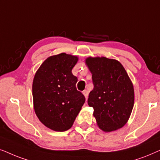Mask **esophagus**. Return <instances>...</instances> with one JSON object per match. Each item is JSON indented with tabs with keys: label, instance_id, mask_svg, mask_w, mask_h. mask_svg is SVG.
<instances>
[{
	"label": "esophagus",
	"instance_id": "34e87169",
	"mask_svg": "<svg viewBox=\"0 0 160 160\" xmlns=\"http://www.w3.org/2000/svg\"><path fill=\"white\" fill-rule=\"evenodd\" d=\"M82 93H83V95L85 96V97H86V99L87 100L88 99V91L87 90H85L82 91Z\"/></svg>",
	"mask_w": 160,
	"mask_h": 160
}]
</instances>
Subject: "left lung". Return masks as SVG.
<instances>
[{
	"instance_id": "left-lung-1",
	"label": "left lung",
	"mask_w": 160,
	"mask_h": 160,
	"mask_svg": "<svg viewBox=\"0 0 160 160\" xmlns=\"http://www.w3.org/2000/svg\"><path fill=\"white\" fill-rule=\"evenodd\" d=\"M92 74L93 88L88 104L93 108L97 126L105 132L122 128L133 109L132 82L122 64L106 57H88L85 61Z\"/></svg>"
}]
</instances>
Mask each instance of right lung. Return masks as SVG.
Here are the masks:
<instances>
[{"label": "right lung", "mask_w": 160, "mask_h": 160, "mask_svg": "<svg viewBox=\"0 0 160 160\" xmlns=\"http://www.w3.org/2000/svg\"><path fill=\"white\" fill-rule=\"evenodd\" d=\"M76 55L65 52L48 57L34 75L32 93L35 113L44 126L64 132L73 125L86 98L76 88L72 70Z\"/></svg>", "instance_id": "right-lung-1"}]
</instances>
